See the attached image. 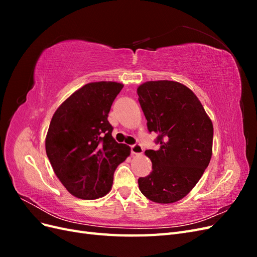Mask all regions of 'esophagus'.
Masks as SVG:
<instances>
[{
  "instance_id": "34e87169",
  "label": "esophagus",
  "mask_w": 257,
  "mask_h": 257,
  "mask_svg": "<svg viewBox=\"0 0 257 257\" xmlns=\"http://www.w3.org/2000/svg\"><path fill=\"white\" fill-rule=\"evenodd\" d=\"M131 151L133 154H142L144 152V148L142 145L135 144V145L131 146Z\"/></svg>"
}]
</instances>
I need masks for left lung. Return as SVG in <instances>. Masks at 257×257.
<instances>
[{"label": "left lung", "instance_id": "left-lung-1", "mask_svg": "<svg viewBox=\"0 0 257 257\" xmlns=\"http://www.w3.org/2000/svg\"><path fill=\"white\" fill-rule=\"evenodd\" d=\"M148 131L158 134V150H146L152 172L138 179L154 203L182 199L196 185L212 155L213 125L197 96L177 81H147L137 89Z\"/></svg>", "mask_w": 257, "mask_h": 257}]
</instances>
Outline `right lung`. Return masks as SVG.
<instances>
[{
	"label": "right lung",
	"mask_w": 257,
	"mask_h": 257,
	"mask_svg": "<svg viewBox=\"0 0 257 257\" xmlns=\"http://www.w3.org/2000/svg\"><path fill=\"white\" fill-rule=\"evenodd\" d=\"M122 88L113 81L85 84L52 116L46 153L54 174L76 197L96 199L109 193L115 168L131 153L128 146L114 141L107 119Z\"/></svg>",
	"instance_id": "add662e5"
}]
</instances>
